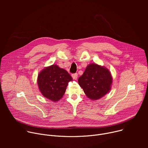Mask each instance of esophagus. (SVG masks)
<instances>
[{"instance_id":"1","label":"esophagus","mask_w":148,"mask_h":148,"mask_svg":"<svg viewBox=\"0 0 148 148\" xmlns=\"http://www.w3.org/2000/svg\"><path fill=\"white\" fill-rule=\"evenodd\" d=\"M71 76H72V77H73V78L74 79H77V77H78V74H77V73L73 74L71 75Z\"/></svg>"}]
</instances>
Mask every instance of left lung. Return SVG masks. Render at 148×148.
Listing matches in <instances>:
<instances>
[{"mask_svg":"<svg viewBox=\"0 0 148 148\" xmlns=\"http://www.w3.org/2000/svg\"><path fill=\"white\" fill-rule=\"evenodd\" d=\"M78 82L88 98L97 100L110 92L112 77L106 67L91 63L79 77Z\"/></svg>","mask_w":148,"mask_h":148,"instance_id":"8db88e82","label":"left lung"}]
</instances>
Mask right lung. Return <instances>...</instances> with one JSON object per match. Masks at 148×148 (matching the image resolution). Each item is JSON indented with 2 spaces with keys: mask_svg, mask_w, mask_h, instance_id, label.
<instances>
[{
  "mask_svg": "<svg viewBox=\"0 0 148 148\" xmlns=\"http://www.w3.org/2000/svg\"><path fill=\"white\" fill-rule=\"evenodd\" d=\"M73 78L64 69L52 65L41 70L38 75L37 84L41 94L56 102L64 95L68 83Z\"/></svg>",
  "mask_w": 148,
  "mask_h": 148,
  "instance_id": "obj_1",
  "label": "right lung"
}]
</instances>
